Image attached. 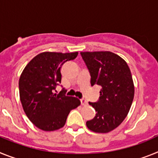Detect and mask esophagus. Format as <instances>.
Returning <instances> with one entry per match:
<instances>
[{
  "label": "esophagus",
  "instance_id": "obj_1",
  "mask_svg": "<svg viewBox=\"0 0 158 158\" xmlns=\"http://www.w3.org/2000/svg\"><path fill=\"white\" fill-rule=\"evenodd\" d=\"M80 102H81V104H82L83 106L87 105V102L86 101V99H84V98H82V99H80Z\"/></svg>",
  "mask_w": 158,
  "mask_h": 158
}]
</instances>
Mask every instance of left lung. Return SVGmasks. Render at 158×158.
Listing matches in <instances>:
<instances>
[{"instance_id": "obj_1", "label": "left lung", "mask_w": 158, "mask_h": 158, "mask_svg": "<svg viewBox=\"0 0 158 158\" xmlns=\"http://www.w3.org/2000/svg\"><path fill=\"white\" fill-rule=\"evenodd\" d=\"M90 74L91 86L102 87L98 102H89L95 110L87 127L93 132L109 133L128 114L134 96V85L127 62L111 52H80Z\"/></svg>"}]
</instances>
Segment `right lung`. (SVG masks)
<instances>
[{
    "label": "right lung",
    "instance_id": "add662e5",
    "mask_svg": "<svg viewBox=\"0 0 158 158\" xmlns=\"http://www.w3.org/2000/svg\"><path fill=\"white\" fill-rule=\"evenodd\" d=\"M77 56V52H44L35 56L22 71L19 79L20 102L28 119L40 130L62 128L70 111L80 105L79 98L65 95L64 90L54 93L61 83L63 64Z\"/></svg>",
    "mask_w": 158,
    "mask_h": 158
}]
</instances>
